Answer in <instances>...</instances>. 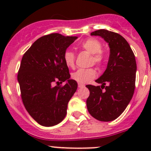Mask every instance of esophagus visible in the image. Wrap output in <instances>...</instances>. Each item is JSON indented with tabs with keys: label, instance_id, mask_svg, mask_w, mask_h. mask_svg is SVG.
<instances>
[{
	"label": "esophagus",
	"instance_id": "obj_1",
	"mask_svg": "<svg viewBox=\"0 0 151 151\" xmlns=\"http://www.w3.org/2000/svg\"><path fill=\"white\" fill-rule=\"evenodd\" d=\"M84 87H85V85H84L80 84V83H79V84H78V88H84Z\"/></svg>",
	"mask_w": 151,
	"mask_h": 151
}]
</instances>
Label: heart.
<instances>
[{"label": "heart", "instance_id": "heart-1", "mask_svg": "<svg viewBox=\"0 0 151 151\" xmlns=\"http://www.w3.org/2000/svg\"><path fill=\"white\" fill-rule=\"evenodd\" d=\"M80 47L88 52L92 54L91 63H95L98 66H101L104 61V55L101 50L102 45L101 42L95 39H88L80 45ZM64 62L68 67H74L75 63V55L71 50H66L63 55ZM96 70L93 68L87 69L77 70L71 74V77L74 80L80 84H86L91 82L93 79L96 77Z\"/></svg>", "mask_w": 151, "mask_h": 151}]
</instances>
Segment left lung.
<instances>
[{"mask_svg": "<svg viewBox=\"0 0 151 151\" xmlns=\"http://www.w3.org/2000/svg\"><path fill=\"white\" fill-rule=\"evenodd\" d=\"M91 35L101 36L107 42L109 57L104 74L96 80L101 86L86 85L90 91L87 108L96 120L112 121L123 113L133 96L137 71L135 56L127 41L118 33L101 29Z\"/></svg>", "mask_w": 151, "mask_h": 151, "instance_id": "1", "label": "left lung"}]
</instances>
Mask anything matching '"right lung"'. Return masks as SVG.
<instances>
[{
    "label": "right lung",
    "instance_id": "obj_1",
    "mask_svg": "<svg viewBox=\"0 0 151 151\" xmlns=\"http://www.w3.org/2000/svg\"><path fill=\"white\" fill-rule=\"evenodd\" d=\"M77 39L60 33L44 36L21 60L17 80L22 102L30 116L43 126H53L64 119L68 101L77 89L63 59L66 49ZM63 81V86L59 85ZM54 82L59 85L52 86Z\"/></svg>",
    "mask_w": 151,
    "mask_h": 151
}]
</instances>
